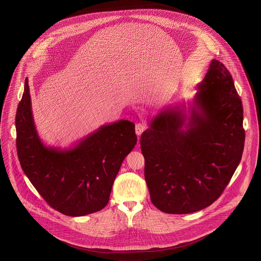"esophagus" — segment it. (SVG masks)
I'll use <instances>...</instances> for the list:
<instances>
[{
	"label": "esophagus",
	"instance_id": "obj_1",
	"mask_svg": "<svg viewBox=\"0 0 261 261\" xmlns=\"http://www.w3.org/2000/svg\"><path fill=\"white\" fill-rule=\"evenodd\" d=\"M146 129V125L142 122H139L136 124V134L138 136H140L141 134L143 133V131Z\"/></svg>",
	"mask_w": 261,
	"mask_h": 261
}]
</instances>
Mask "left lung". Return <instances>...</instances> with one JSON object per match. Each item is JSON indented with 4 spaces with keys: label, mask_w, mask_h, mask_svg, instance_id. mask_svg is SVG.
<instances>
[{
    "label": "left lung",
    "mask_w": 261,
    "mask_h": 261,
    "mask_svg": "<svg viewBox=\"0 0 261 261\" xmlns=\"http://www.w3.org/2000/svg\"><path fill=\"white\" fill-rule=\"evenodd\" d=\"M197 89L191 114L179 107L163 110L140 138L151 201L169 214L214 203L242 159L243 108L228 70L213 59Z\"/></svg>",
    "instance_id": "obj_1"
}]
</instances>
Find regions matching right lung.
<instances>
[{"label": "right lung", "mask_w": 261, "mask_h": 261, "mask_svg": "<svg viewBox=\"0 0 261 261\" xmlns=\"http://www.w3.org/2000/svg\"><path fill=\"white\" fill-rule=\"evenodd\" d=\"M15 123L26 176L51 207L68 216H85L108 204L121 163L137 143L135 124L121 120L102 125L73 148L45 146L33 119L27 78Z\"/></svg>", "instance_id": "right-lung-1"}]
</instances>
